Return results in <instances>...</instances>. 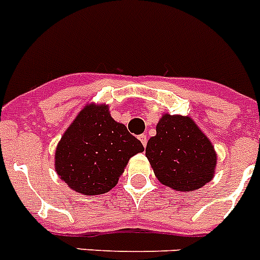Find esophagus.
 <instances>
[{
    "label": "esophagus",
    "instance_id": "34e87169",
    "mask_svg": "<svg viewBox=\"0 0 260 260\" xmlns=\"http://www.w3.org/2000/svg\"><path fill=\"white\" fill-rule=\"evenodd\" d=\"M139 140L141 141V144H143V145H144V148L147 147V143H148L147 135H140V136H139Z\"/></svg>",
    "mask_w": 260,
    "mask_h": 260
}]
</instances>
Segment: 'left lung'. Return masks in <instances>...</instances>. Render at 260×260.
Here are the masks:
<instances>
[{
	"label": "left lung",
	"instance_id": "left-lung-1",
	"mask_svg": "<svg viewBox=\"0 0 260 260\" xmlns=\"http://www.w3.org/2000/svg\"><path fill=\"white\" fill-rule=\"evenodd\" d=\"M145 156L161 184L178 191L197 190L211 181L217 153L190 117L165 113L148 140Z\"/></svg>",
	"mask_w": 260,
	"mask_h": 260
}]
</instances>
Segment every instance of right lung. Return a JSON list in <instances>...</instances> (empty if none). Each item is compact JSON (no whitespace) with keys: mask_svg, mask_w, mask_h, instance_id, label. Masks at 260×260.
<instances>
[{"mask_svg":"<svg viewBox=\"0 0 260 260\" xmlns=\"http://www.w3.org/2000/svg\"><path fill=\"white\" fill-rule=\"evenodd\" d=\"M140 140L112 119L106 104H87L63 134L55 150V171L73 190L84 196L110 191Z\"/></svg>","mask_w":260,"mask_h":260,"instance_id":"add662e5","label":"right lung"}]
</instances>
